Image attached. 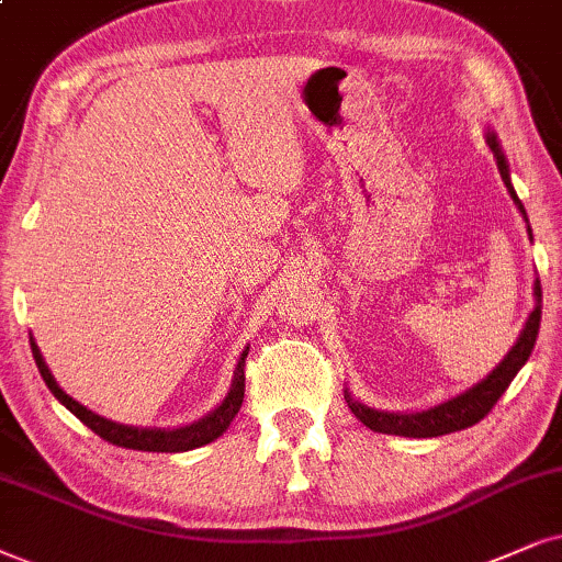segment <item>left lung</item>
I'll return each instance as SVG.
<instances>
[{
    "mask_svg": "<svg viewBox=\"0 0 562 562\" xmlns=\"http://www.w3.org/2000/svg\"><path fill=\"white\" fill-rule=\"evenodd\" d=\"M487 145H490V150H493L495 162H498L501 179H503V183H506V189L510 191V199L518 204L521 215L527 217V210H524L521 199L516 196L514 187H510L506 158H503L495 134H487ZM529 236H531V231H529ZM535 297H537V305H535V311H531L529 322H527V326H524L518 342L510 347V352L503 358V363L495 368L487 379H482L477 386H472L470 392L453 396V400L438 404V407H432V409L412 412V415L371 409V407H366V404L355 402L350 394H345L352 415L358 417L366 428H371L375 432H386V436H404V438H436V436H446V432L472 428L474 423H480L482 417H487V412L495 407V402L501 400L503 392L508 389V383L514 381V375L521 371V366L527 363L531 350H535L539 322H542V285H539V280L535 282Z\"/></svg>",
    "mask_w": 562,
    "mask_h": 562,
    "instance_id": "left-lung-1",
    "label": "left lung"
}]
</instances>
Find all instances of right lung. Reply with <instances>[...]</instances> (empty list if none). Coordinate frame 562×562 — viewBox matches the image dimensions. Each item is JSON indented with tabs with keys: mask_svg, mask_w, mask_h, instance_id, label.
Segmentation results:
<instances>
[{
	"mask_svg": "<svg viewBox=\"0 0 562 562\" xmlns=\"http://www.w3.org/2000/svg\"><path fill=\"white\" fill-rule=\"evenodd\" d=\"M31 350H33L35 366H38L46 386L52 389V394L56 396V400H59L69 412H72L77 420L88 425L95 436H101L103 440H109V443H113V446H122V449L158 451V453H179V451L199 449V446L210 443V440L223 436V432L228 430V425L233 423V417L238 415L240 404H244V392H246V373L244 371H246L248 350H244V355H240L238 368H236V379H233V389L223 400V404H220L215 412H210L207 417H202L199 423L187 425V428H176V430L130 428V425H116V423L105 420V417L95 415V412H90L88 407H82L80 402H75L72 396L64 394L61 389L56 386L54 375L48 373V368L44 363V358H41V350H38V345L33 342V337H31Z\"/></svg>",
	"mask_w": 562,
	"mask_h": 562,
	"instance_id": "right-lung-1",
	"label": "right lung"
}]
</instances>
